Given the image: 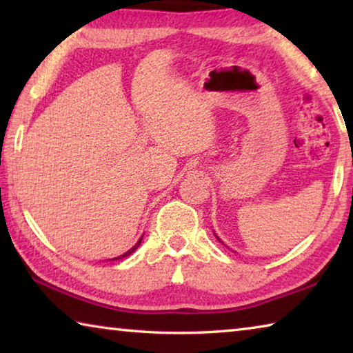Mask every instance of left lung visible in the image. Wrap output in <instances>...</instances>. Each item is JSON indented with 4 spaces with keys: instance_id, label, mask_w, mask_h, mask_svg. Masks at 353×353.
Wrapping results in <instances>:
<instances>
[{
    "instance_id": "obj_1",
    "label": "left lung",
    "mask_w": 353,
    "mask_h": 353,
    "mask_svg": "<svg viewBox=\"0 0 353 353\" xmlns=\"http://www.w3.org/2000/svg\"><path fill=\"white\" fill-rule=\"evenodd\" d=\"M214 236H216V234H214ZM216 238H218V236H216ZM218 241H221V240H219V238H218ZM221 243H223V241H221Z\"/></svg>"
}]
</instances>
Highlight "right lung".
<instances>
[{
  "instance_id": "add662e5",
  "label": "right lung",
  "mask_w": 353,
  "mask_h": 353,
  "mask_svg": "<svg viewBox=\"0 0 353 353\" xmlns=\"http://www.w3.org/2000/svg\"><path fill=\"white\" fill-rule=\"evenodd\" d=\"M141 238H143V236H141ZM141 238H140V240H139V241H137V244H135V246H134V248H130V249L128 250V252H124L123 255H119V256H115V259H110V260H112V261H113V260H119V259H124V256H128V255H130V254H132V252H134V250H135L137 248H139V246H140V243H141Z\"/></svg>"
}]
</instances>
